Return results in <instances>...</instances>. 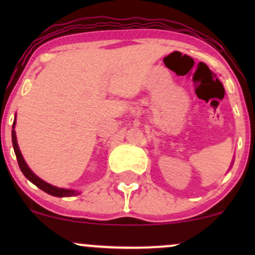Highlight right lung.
Returning <instances> with one entry per match:
<instances>
[{
  "label": "right lung",
  "mask_w": 255,
  "mask_h": 255,
  "mask_svg": "<svg viewBox=\"0 0 255 255\" xmlns=\"http://www.w3.org/2000/svg\"><path fill=\"white\" fill-rule=\"evenodd\" d=\"M14 125H15V122L13 124V128H14ZM11 141H13V147H14V152H15V156H16V159H17V164H19L20 169H21L22 174H24L25 177L27 178V180H30L32 183L36 184L38 188H40L42 191L48 193V194L54 195V197H72V195H77L78 194L77 192L71 191V189L57 188V187L51 186V184L44 182L43 180H40L39 177L36 176V175H34L33 172L30 170V168H28L27 164L25 163V160H24V158H22L21 153H20L19 146H17V142H16L15 130H11Z\"/></svg>",
  "instance_id": "1"
}]
</instances>
